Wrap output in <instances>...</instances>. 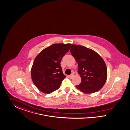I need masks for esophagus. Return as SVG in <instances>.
I'll use <instances>...</instances> for the list:
<instances>
[{
  "mask_svg": "<svg viewBox=\"0 0 130 130\" xmlns=\"http://www.w3.org/2000/svg\"><path fill=\"white\" fill-rule=\"evenodd\" d=\"M74 73H72L71 75H70V78L71 79V78H72L73 77H74Z\"/></svg>",
  "mask_w": 130,
  "mask_h": 130,
  "instance_id": "esophagus-1",
  "label": "esophagus"
}]
</instances>
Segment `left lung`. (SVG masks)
<instances>
[{"label": "left lung", "instance_id": "8db88e82", "mask_svg": "<svg viewBox=\"0 0 130 130\" xmlns=\"http://www.w3.org/2000/svg\"><path fill=\"white\" fill-rule=\"evenodd\" d=\"M70 51L78 64V72L82 79L77 88L86 93L101 90L107 78L106 66L102 58L94 51L80 45H72Z\"/></svg>", "mask_w": 130, "mask_h": 130}]
</instances>
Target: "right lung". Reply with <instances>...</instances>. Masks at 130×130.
<instances>
[{"label":"right lung","instance_id":"obj_1","mask_svg":"<svg viewBox=\"0 0 130 130\" xmlns=\"http://www.w3.org/2000/svg\"><path fill=\"white\" fill-rule=\"evenodd\" d=\"M71 44H54L37 56L31 70L32 80L39 91L46 94L58 90L66 77L61 60L70 49Z\"/></svg>","mask_w":130,"mask_h":130}]
</instances>
